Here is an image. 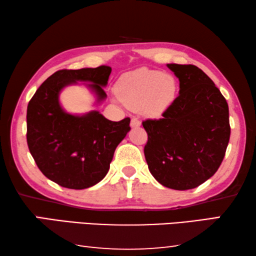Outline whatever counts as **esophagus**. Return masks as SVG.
Wrapping results in <instances>:
<instances>
[{"label":"esophagus","mask_w":256,"mask_h":256,"mask_svg":"<svg viewBox=\"0 0 256 256\" xmlns=\"http://www.w3.org/2000/svg\"><path fill=\"white\" fill-rule=\"evenodd\" d=\"M131 126L132 128H138L141 126V122L138 118H132L131 120Z\"/></svg>","instance_id":"1"}]
</instances>
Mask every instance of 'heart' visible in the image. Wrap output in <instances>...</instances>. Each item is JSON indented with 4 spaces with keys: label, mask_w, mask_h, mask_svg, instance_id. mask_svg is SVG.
<instances>
[{
    "label": "heart",
    "mask_w": 256,
    "mask_h": 256,
    "mask_svg": "<svg viewBox=\"0 0 256 256\" xmlns=\"http://www.w3.org/2000/svg\"><path fill=\"white\" fill-rule=\"evenodd\" d=\"M176 79L170 73L141 68L120 76L116 100L148 116H157L174 102Z\"/></svg>",
    "instance_id": "heart-1"
}]
</instances>
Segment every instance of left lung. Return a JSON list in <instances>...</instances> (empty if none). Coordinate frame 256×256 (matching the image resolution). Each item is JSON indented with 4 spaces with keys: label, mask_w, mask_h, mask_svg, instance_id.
Wrapping results in <instances>:
<instances>
[{
    "label": "left lung",
    "mask_w": 256,
    "mask_h": 256,
    "mask_svg": "<svg viewBox=\"0 0 256 256\" xmlns=\"http://www.w3.org/2000/svg\"><path fill=\"white\" fill-rule=\"evenodd\" d=\"M180 80V94L160 120H146L144 156L149 170L168 188L204 183L222 162L230 136L226 99L196 66L167 64Z\"/></svg>",
    "instance_id": "left-lung-1"
}]
</instances>
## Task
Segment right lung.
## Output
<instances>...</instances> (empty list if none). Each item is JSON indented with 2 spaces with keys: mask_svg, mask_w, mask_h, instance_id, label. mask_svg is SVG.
<instances>
[{
  "mask_svg": "<svg viewBox=\"0 0 256 256\" xmlns=\"http://www.w3.org/2000/svg\"><path fill=\"white\" fill-rule=\"evenodd\" d=\"M110 66L60 70L42 84L27 108V142L38 168L63 188L84 190L99 183L110 170L115 149L126 136L130 118L107 120L98 110L76 115L64 110L60 94L84 82L99 105L107 98L104 88Z\"/></svg>",
  "mask_w": 256,
  "mask_h": 256,
  "instance_id": "obj_1",
  "label": "right lung"
}]
</instances>
